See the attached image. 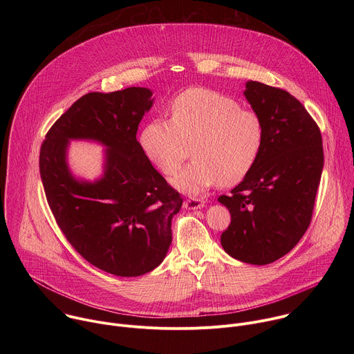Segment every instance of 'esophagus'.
<instances>
[{
    "label": "esophagus",
    "mask_w": 354,
    "mask_h": 354,
    "mask_svg": "<svg viewBox=\"0 0 354 354\" xmlns=\"http://www.w3.org/2000/svg\"><path fill=\"white\" fill-rule=\"evenodd\" d=\"M183 207L187 210H197L205 207V200L203 198H197V197H189L187 200H185Z\"/></svg>",
    "instance_id": "34e87169"
}]
</instances>
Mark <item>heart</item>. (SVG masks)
<instances>
[{"instance_id":"b5f03b06","label":"heart","mask_w":354,"mask_h":354,"mask_svg":"<svg viewBox=\"0 0 354 354\" xmlns=\"http://www.w3.org/2000/svg\"><path fill=\"white\" fill-rule=\"evenodd\" d=\"M263 142L259 115L241 108L235 99L207 88H190L171 105V120L154 119L140 134L148 160L174 175L189 157L194 160L174 185L198 193L216 185L232 186L254 168Z\"/></svg>"}]
</instances>
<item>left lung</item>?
Wrapping results in <instances>:
<instances>
[{"label":"left lung","mask_w":354,"mask_h":354,"mask_svg":"<svg viewBox=\"0 0 354 354\" xmlns=\"http://www.w3.org/2000/svg\"><path fill=\"white\" fill-rule=\"evenodd\" d=\"M263 124L258 160L218 201L231 213L221 234L227 254L250 265H268L306 234L324 168L318 124L287 91L248 81L243 92Z\"/></svg>","instance_id":"1"}]
</instances>
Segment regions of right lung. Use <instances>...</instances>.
I'll return each mask as SVG.
<instances>
[{"label":"right lung","mask_w":354,"mask_h":354,"mask_svg":"<svg viewBox=\"0 0 354 354\" xmlns=\"http://www.w3.org/2000/svg\"><path fill=\"white\" fill-rule=\"evenodd\" d=\"M153 92L130 86L81 96L46 134L39 169L47 203L78 254L95 268L120 277L154 270L172 242L171 221L180 194L153 167L136 138ZM70 139L107 147L104 175L77 180L66 164Z\"/></svg>","instance_id":"right-lung-1"}]
</instances>
